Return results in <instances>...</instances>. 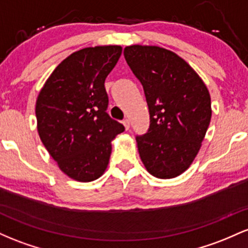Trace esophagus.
I'll use <instances>...</instances> for the list:
<instances>
[{
	"label": "esophagus",
	"mask_w": 248,
	"mask_h": 248,
	"mask_svg": "<svg viewBox=\"0 0 248 248\" xmlns=\"http://www.w3.org/2000/svg\"><path fill=\"white\" fill-rule=\"evenodd\" d=\"M122 124H124V128H126V130L129 129L130 124H129V120H128V119H124V120L122 121Z\"/></svg>",
	"instance_id": "obj_1"
}]
</instances>
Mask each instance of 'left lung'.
I'll return each instance as SVG.
<instances>
[{
    "mask_svg": "<svg viewBox=\"0 0 248 248\" xmlns=\"http://www.w3.org/2000/svg\"><path fill=\"white\" fill-rule=\"evenodd\" d=\"M124 55L149 108V129L136 136L142 163L154 177H177L191 166L205 138L212 115L209 90L172 51L136 44L124 47Z\"/></svg>",
    "mask_w": 248,
    "mask_h": 248,
    "instance_id": "obj_1",
    "label": "left lung"
}]
</instances>
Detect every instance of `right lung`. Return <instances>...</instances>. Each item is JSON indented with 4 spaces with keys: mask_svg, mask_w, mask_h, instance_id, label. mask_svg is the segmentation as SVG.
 I'll use <instances>...</instances> for the list:
<instances>
[{
    "mask_svg": "<svg viewBox=\"0 0 248 248\" xmlns=\"http://www.w3.org/2000/svg\"><path fill=\"white\" fill-rule=\"evenodd\" d=\"M122 53L120 45L85 47L65 58L36 101L39 138L59 169L78 182L107 169L112 141L124 124L106 113L105 80Z\"/></svg>",
    "mask_w": 248,
    "mask_h": 248,
    "instance_id": "right-lung-1",
    "label": "right lung"
}]
</instances>
